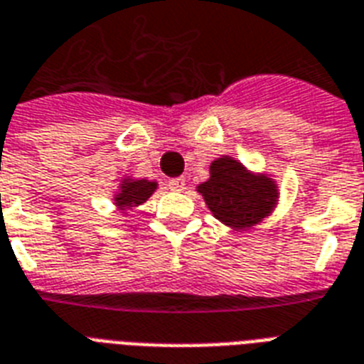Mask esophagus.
<instances>
[{
    "mask_svg": "<svg viewBox=\"0 0 364 364\" xmlns=\"http://www.w3.org/2000/svg\"><path fill=\"white\" fill-rule=\"evenodd\" d=\"M168 187H170L171 191L179 193V191H183V188H185V177H173V179H170V181H168Z\"/></svg>",
    "mask_w": 364,
    "mask_h": 364,
    "instance_id": "obj_1",
    "label": "esophagus"
}]
</instances>
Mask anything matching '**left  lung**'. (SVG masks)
Returning a JSON list of instances; mask_svg holds the SVG:
<instances>
[{"mask_svg":"<svg viewBox=\"0 0 364 364\" xmlns=\"http://www.w3.org/2000/svg\"><path fill=\"white\" fill-rule=\"evenodd\" d=\"M198 193L213 217L234 230L260 223L277 202L276 181L268 176H255L232 156L211 162L210 179L198 185Z\"/></svg>","mask_w":364,"mask_h":364,"instance_id":"obj_1","label":"left lung"}]
</instances>
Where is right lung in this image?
Wrapping results in <instances>:
<instances>
[{
	"mask_svg": "<svg viewBox=\"0 0 364 364\" xmlns=\"http://www.w3.org/2000/svg\"><path fill=\"white\" fill-rule=\"evenodd\" d=\"M154 191H156V183L154 181H147V179H124L121 183L119 193L115 194V204L121 210L134 208V205L143 204Z\"/></svg>",
	"mask_w": 364,
	"mask_h": 364,
	"instance_id": "right-lung-1",
	"label": "right lung"
}]
</instances>
